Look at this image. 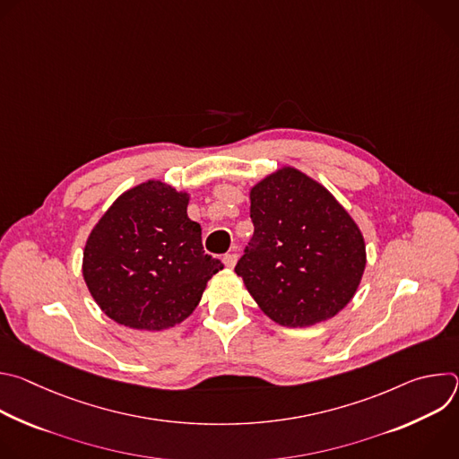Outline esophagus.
Listing matches in <instances>:
<instances>
[{"label": "esophagus", "instance_id": "34e87169", "mask_svg": "<svg viewBox=\"0 0 459 459\" xmlns=\"http://www.w3.org/2000/svg\"><path fill=\"white\" fill-rule=\"evenodd\" d=\"M236 261H238V255H236V254H225V255H223V264H225V267H229V269H234Z\"/></svg>", "mask_w": 459, "mask_h": 459}]
</instances>
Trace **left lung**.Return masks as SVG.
<instances>
[{
	"label": "left lung",
	"instance_id": "8db88e82",
	"mask_svg": "<svg viewBox=\"0 0 459 459\" xmlns=\"http://www.w3.org/2000/svg\"><path fill=\"white\" fill-rule=\"evenodd\" d=\"M248 195L254 236L234 269L248 294L283 326L334 317L367 265L358 223L319 181L289 165L252 185Z\"/></svg>",
	"mask_w": 459,
	"mask_h": 459
}]
</instances>
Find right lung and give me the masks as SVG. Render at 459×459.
Instances as JSON below:
<instances>
[{
  "label": "right lung",
  "instance_id": "right-lung-1",
  "mask_svg": "<svg viewBox=\"0 0 459 459\" xmlns=\"http://www.w3.org/2000/svg\"><path fill=\"white\" fill-rule=\"evenodd\" d=\"M190 194L161 179L125 190L91 230L83 280L98 307L136 331H165L198 307L223 269L186 216Z\"/></svg>",
  "mask_w": 459,
  "mask_h": 459
}]
</instances>
